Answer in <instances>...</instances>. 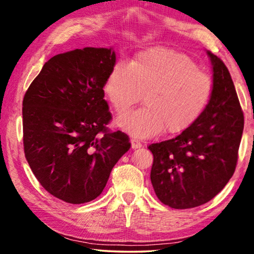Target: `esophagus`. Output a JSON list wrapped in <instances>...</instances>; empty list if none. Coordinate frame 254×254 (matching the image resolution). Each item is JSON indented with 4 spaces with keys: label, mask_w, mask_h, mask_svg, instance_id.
Instances as JSON below:
<instances>
[{
    "label": "esophagus",
    "mask_w": 254,
    "mask_h": 254,
    "mask_svg": "<svg viewBox=\"0 0 254 254\" xmlns=\"http://www.w3.org/2000/svg\"><path fill=\"white\" fill-rule=\"evenodd\" d=\"M131 147H132V149H139L142 147V143H141L140 141L136 139H131Z\"/></svg>",
    "instance_id": "obj_1"
}]
</instances>
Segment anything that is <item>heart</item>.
Listing matches in <instances>:
<instances>
[{"label":"heart","instance_id":"1","mask_svg":"<svg viewBox=\"0 0 254 254\" xmlns=\"http://www.w3.org/2000/svg\"><path fill=\"white\" fill-rule=\"evenodd\" d=\"M214 91L207 72L188 56L167 48H149L137 54L130 66L118 64L107 76L104 92L118 113L141 101L142 109L118 120L123 130L137 137L186 130L204 113Z\"/></svg>","mask_w":254,"mask_h":254}]
</instances>
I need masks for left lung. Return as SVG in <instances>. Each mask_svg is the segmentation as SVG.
Wrapping results in <instances>:
<instances>
[{"label":"left lung","mask_w":254,"mask_h":254,"mask_svg":"<svg viewBox=\"0 0 254 254\" xmlns=\"http://www.w3.org/2000/svg\"><path fill=\"white\" fill-rule=\"evenodd\" d=\"M214 91L204 113L170 140L149 145L150 178L159 200L176 209L207 203L229 183L238 163L244 117L230 71L207 51Z\"/></svg>","instance_id":"obj_1"}]
</instances>
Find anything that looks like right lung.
Segmentation results:
<instances>
[{
    "instance_id": "1",
    "label": "right lung",
    "mask_w": 254,
    "mask_h": 254,
    "mask_svg": "<svg viewBox=\"0 0 254 254\" xmlns=\"http://www.w3.org/2000/svg\"><path fill=\"white\" fill-rule=\"evenodd\" d=\"M112 49H75L47 62L22 103L23 149L30 168L47 191L69 204L102 194L130 137L107 124V76Z\"/></svg>"
}]
</instances>
